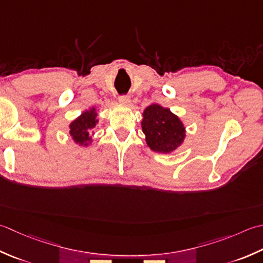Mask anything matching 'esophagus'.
Returning <instances> with one entry per match:
<instances>
[{
    "mask_svg": "<svg viewBox=\"0 0 263 263\" xmlns=\"http://www.w3.org/2000/svg\"><path fill=\"white\" fill-rule=\"evenodd\" d=\"M118 101L121 102L122 105H128V102H130V97L128 96H121L120 98H118Z\"/></svg>",
    "mask_w": 263,
    "mask_h": 263,
    "instance_id": "esophagus-1",
    "label": "esophagus"
}]
</instances>
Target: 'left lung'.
Segmentation results:
<instances>
[{"label":"left lung","instance_id":"1","mask_svg":"<svg viewBox=\"0 0 263 263\" xmlns=\"http://www.w3.org/2000/svg\"><path fill=\"white\" fill-rule=\"evenodd\" d=\"M142 116V132L152 151L170 154L181 146L186 137V128L180 118L168 108L152 104L143 110Z\"/></svg>","mask_w":263,"mask_h":263}]
</instances>
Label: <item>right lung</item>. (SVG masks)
<instances>
[{"instance_id": "right-lung-1", "label": "right lung", "mask_w": 263, "mask_h": 263, "mask_svg": "<svg viewBox=\"0 0 263 263\" xmlns=\"http://www.w3.org/2000/svg\"><path fill=\"white\" fill-rule=\"evenodd\" d=\"M98 123L95 107L85 110L69 124V135L80 146H89L92 141V133Z\"/></svg>"}]
</instances>
